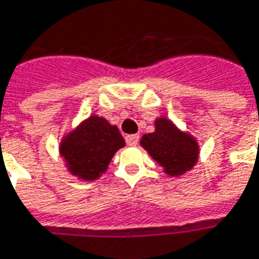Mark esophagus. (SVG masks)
<instances>
[{
	"label": "esophagus",
	"instance_id": "34e87169",
	"mask_svg": "<svg viewBox=\"0 0 259 259\" xmlns=\"http://www.w3.org/2000/svg\"><path fill=\"white\" fill-rule=\"evenodd\" d=\"M139 139H140V136L139 135L126 136V143H127L129 146H136V144L139 143Z\"/></svg>",
	"mask_w": 259,
	"mask_h": 259
}]
</instances>
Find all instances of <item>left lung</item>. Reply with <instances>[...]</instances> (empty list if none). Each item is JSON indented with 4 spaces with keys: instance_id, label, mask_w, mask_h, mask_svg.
Masks as SVG:
<instances>
[{
    "instance_id": "1",
    "label": "left lung",
    "mask_w": 259,
    "mask_h": 259,
    "mask_svg": "<svg viewBox=\"0 0 259 259\" xmlns=\"http://www.w3.org/2000/svg\"><path fill=\"white\" fill-rule=\"evenodd\" d=\"M154 127L153 133L142 137V147L169 177H180L191 171L199 158L198 140L178 129L165 116L157 117Z\"/></svg>"
}]
</instances>
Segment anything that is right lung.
Returning a JSON list of instances; mask_svg holds the SVG:
<instances>
[{
	"label": "right lung",
	"mask_w": 259,
	"mask_h": 259,
	"mask_svg": "<svg viewBox=\"0 0 259 259\" xmlns=\"http://www.w3.org/2000/svg\"><path fill=\"white\" fill-rule=\"evenodd\" d=\"M124 139L117 126L92 115L61 139L59 151L68 172L82 181H95L108 169Z\"/></svg>",
	"instance_id": "obj_1"
}]
</instances>
